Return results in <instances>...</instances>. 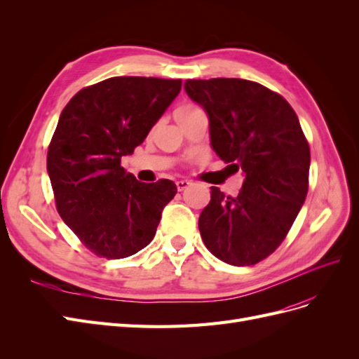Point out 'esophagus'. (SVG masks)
Returning <instances> with one entry per match:
<instances>
[{"instance_id":"34e87169","label":"esophagus","mask_w":359,"mask_h":359,"mask_svg":"<svg viewBox=\"0 0 359 359\" xmlns=\"http://www.w3.org/2000/svg\"><path fill=\"white\" fill-rule=\"evenodd\" d=\"M190 186H191V182H190L189 180H180V181H177V189H178L180 191L189 189Z\"/></svg>"}]
</instances>
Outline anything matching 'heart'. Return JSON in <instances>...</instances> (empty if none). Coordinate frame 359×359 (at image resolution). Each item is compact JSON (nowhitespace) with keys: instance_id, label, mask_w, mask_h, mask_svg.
Listing matches in <instances>:
<instances>
[{"instance_id":"b5f03b06","label":"heart","mask_w":359,"mask_h":359,"mask_svg":"<svg viewBox=\"0 0 359 359\" xmlns=\"http://www.w3.org/2000/svg\"><path fill=\"white\" fill-rule=\"evenodd\" d=\"M196 109H199V107L193 106V104H184V106H180L178 109L175 111V116H184V115H189V114L194 112Z\"/></svg>"}]
</instances>
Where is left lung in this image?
I'll list each match as a JSON object with an SVG mask.
<instances>
[{"label": "left lung", "mask_w": 359, "mask_h": 359, "mask_svg": "<svg viewBox=\"0 0 359 359\" xmlns=\"http://www.w3.org/2000/svg\"><path fill=\"white\" fill-rule=\"evenodd\" d=\"M184 90L208 114L215 154L245 177L236 198L211 187L199 217L202 240L226 264L255 265L285 240L307 196L310 148L299 119L257 82L187 79Z\"/></svg>", "instance_id": "8db88e82"}]
</instances>
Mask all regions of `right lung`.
Wrapping results in <instances>:
<instances>
[{
  "instance_id": "add662e5",
  "label": "right lung",
  "mask_w": 359,
  "mask_h": 359,
  "mask_svg": "<svg viewBox=\"0 0 359 359\" xmlns=\"http://www.w3.org/2000/svg\"><path fill=\"white\" fill-rule=\"evenodd\" d=\"M181 79L119 76L86 86L64 107L48 149L57 210L81 243L128 257L156 235L177 194L170 180L140 182L121 166L181 91Z\"/></svg>"
}]
</instances>
